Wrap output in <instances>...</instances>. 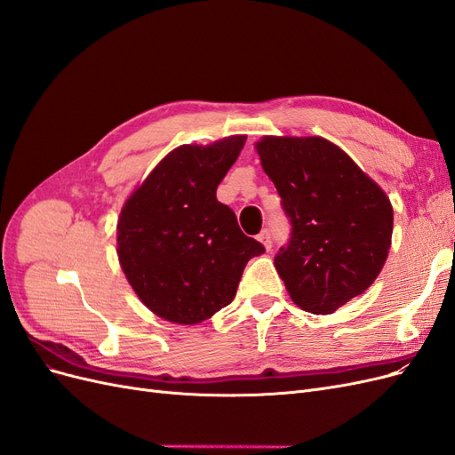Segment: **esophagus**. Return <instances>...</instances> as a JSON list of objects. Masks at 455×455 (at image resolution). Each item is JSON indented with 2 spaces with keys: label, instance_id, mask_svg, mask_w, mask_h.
<instances>
[{
  "label": "esophagus",
  "instance_id": "1",
  "mask_svg": "<svg viewBox=\"0 0 455 455\" xmlns=\"http://www.w3.org/2000/svg\"><path fill=\"white\" fill-rule=\"evenodd\" d=\"M258 241L266 246L267 251H271V246H273V239H271V233H269V229H264L258 235Z\"/></svg>",
  "mask_w": 455,
  "mask_h": 455
}]
</instances>
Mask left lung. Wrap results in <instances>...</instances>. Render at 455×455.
<instances>
[{"mask_svg":"<svg viewBox=\"0 0 455 455\" xmlns=\"http://www.w3.org/2000/svg\"><path fill=\"white\" fill-rule=\"evenodd\" d=\"M256 149L292 226L275 267L298 307L334 313L363 294L387 259L391 201L346 151L319 136H264Z\"/></svg>","mask_w":455,"mask_h":455,"instance_id":"left-lung-1","label":"left lung"}]
</instances>
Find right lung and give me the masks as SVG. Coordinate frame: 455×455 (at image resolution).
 Here are the masks:
<instances>
[{
	"label": "right lung",
	"mask_w": 455,
	"mask_h": 455,
	"mask_svg": "<svg viewBox=\"0 0 455 455\" xmlns=\"http://www.w3.org/2000/svg\"><path fill=\"white\" fill-rule=\"evenodd\" d=\"M246 136L172 149L132 191L117 222V256L142 304L161 319L197 324L235 298L246 261L266 252L246 237L216 188Z\"/></svg>",
	"instance_id": "add662e5"
}]
</instances>
